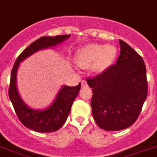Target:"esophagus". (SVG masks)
I'll list each match as a JSON object with an SVG mask.
<instances>
[{"mask_svg": "<svg viewBox=\"0 0 157 157\" xmlns=\"http://www.w3.org/2000/svg\"><path fill=\"white\" fill-rule=\"evenodd\" d=\"M87 86V84H86V82L85 80L83 81H82V87H85V86Z\"/></svg>", "mask_w": 157, "mask_h": 157, "instance_id": "obj_1", "label": "esophagus"}]
</instances>
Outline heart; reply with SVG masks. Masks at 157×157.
<instances>
[{"mask_svg": "<svg viewBox=\"0 0 157 157\" xmlns=\"http://www.w3.org/2000/svg\"><path fill=\"white\" fill-rule=\"evenodd\" d=\"M116 54L117 49L113 45L89 44L78 51L75 62L82 68H88L92 66L93 71L102 72L113 63Z\"/></svg>", "mask_w": 157, "mask_h": 157, "instance_id": "heart-1", "label": "heart"}]
</instances>
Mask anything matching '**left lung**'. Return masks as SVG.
<instances>
[{"mask_svg":"<svg viewBox=\"0 0 157 157\" xmlns=\"http://www.w3.org/2000/svg\"><path fill=\"white\" fill-rule=\"evenodd\" d=\"M120 54L116 64L103 73L86 78L92 88L90 102L94 121L106 131H120L132 126L147 98V82L143 58L120 40Z\"/></svg>","mask_w":157,"mask_h":157,"instance_id":"obj_1","label":"left lung"}]
</instances>
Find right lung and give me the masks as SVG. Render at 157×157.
<instances>
[{"instance_id":"add662e5","label":"right lung","mask_w":157,"mask_h":157,"mask_svg":"<svg viewBox=\"0 0 157 157\" xmlns=\"http://www.w3.org/2000/svg\"><path fill=\"white\" fill-rule=\"evenodd\" d=\"M71 37L58 35L55 37H41L31 43L17 58L12 69L9 96L17 116L21 124L29 129L37 132H53L62 128L69 116L74 100L79 92L81 83L76 86H62L56 98L45 109L36 110L28 107L22 99L17 86V74L20 63L25 58L39 50L56 46Z\"/></svg>"}]
</instances>
